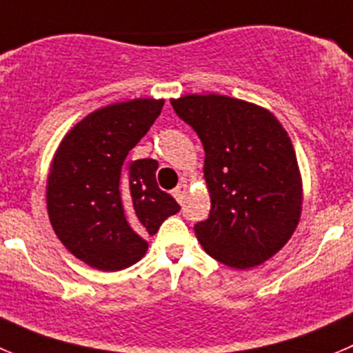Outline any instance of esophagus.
I'll return each instance as SVG.
<instances>
[{"label":"esophagus","mask_w":353,"mask_h":353,"mask_svg":"<svg viewBox=\"0 0 353 353\" xmlns=\"http://www.w3.org/2000/svg\"><path fill=\"white\" fill-rule=\"evenodd\" d=\"M186 190H188V186L184 183H181V184H177L176 188H174V192H172V195H174V199L177 200V202H183V199H184V195H186Z\"/></svg>","instance_id":"34e87169"}]
</instances>
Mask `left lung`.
I'll return each instance as SVG.
<instances>
[{
  "label": "left lung",
  "mask_w": 353,
  "mask_h": 353,
  "mask_svg": "<svg viewBox=\"0 0 353 353\" xmlns=\"http://www.w3.org/2000/svg\"><path fill=\"white\" fill-rule=\"evenodd\" d=\"M170 104L205 151L210 212L195 225L203 251L236 270L261 265L288 243L301 216V174L288 132L265 108L226 95Z\"/></svg>",
  "instance_id": "left-lung-1"
}]
</instances>
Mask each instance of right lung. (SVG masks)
<instances>
[{
    "label": "right lung",
    "mask_w": 353,
    "mask_h": 353,
    "mask_svg": "<svg viewBox=\"0 0 353 353\" xmlns=\"http://www.w3.org/2000/svg\"><path fill=\"white\" fill-rule=\"evenodd\" d=\"M163 99L117 102L85 117L62 139L47 181L52 228L72 256L102 272L139 261L167 217L181 207L157 184L158 161L128 160Z\"/></svg>",
    "instance_id": "1"
}]
</instances>
